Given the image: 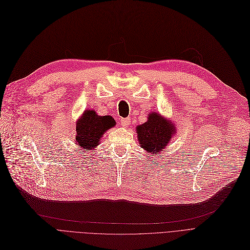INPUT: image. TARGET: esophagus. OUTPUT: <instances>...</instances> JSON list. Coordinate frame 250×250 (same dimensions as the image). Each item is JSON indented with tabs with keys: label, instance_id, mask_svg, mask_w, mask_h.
<instances>
[{
	"label": "esophagus",
	"instance_id": "esophagus-1",
	"mask_svg": "<svg viewBox=\"0 0 250 250\" xmlns=\"http://www.w3.org/2000/svg\"><path fill=\"white\" fill-rule=\"evenodd\" d=\"M129 124H130V119L129 118L121 119V126L122 127H127Z\"/></svg>",
	"mask_w": 250,
	"mask_h": 250
}]
</instances>
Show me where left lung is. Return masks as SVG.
<instances>
[{"label":"left lung","mask_w":250,"mask_h":250,"mask_svg":"<svg viewBox=\"0 0 250 250\" xmlns=\"http://www.w3.org/2000/svg\"><path fill=\"white\" fill-rule=\"evenodd\" d=\"M139 145L147 152H161L176 133V127L159 113H149L147 121L136 127Z\"/></svg>","instance_id":"obj_1"}]
</instances>
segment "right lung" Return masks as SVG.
Listing matches in <instances>:
<instances>
[{
    "instance_id": "right-lung-1",
    "label": "right lung",
    "mask_w": 250,
    "mask_h": 250,
    "mask_svg": "<svg viewBox=\"0 0 250 250\" xmlns=\"http://www.w3.org/2000/svg\"><path fill=\"white\" fill-rule=\"evenodd\" d=\"M116 122L111 116H99L94 110H86L76 123L75 142L80 150H93L100 145L106 130Z\"/></svg>"
}]
</instances>
